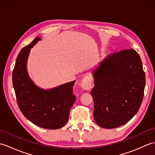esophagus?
Returning <instances> with one entry per match:
<instances>
[{"label":"esophagus","instance_id":"1","mask_svg":"<svg viewBox=\"0 0 155 155\" xmlns=\"http://www.w3.org/2000/svg\"><path fill=\"white\" fill-rule=\"evenodd\" d=\"M81 87L83 90L88 91L92 87V79L89 77H85L81 82Z\"/></svg>","mask_w":155,"mask_h":155}]
</instances>
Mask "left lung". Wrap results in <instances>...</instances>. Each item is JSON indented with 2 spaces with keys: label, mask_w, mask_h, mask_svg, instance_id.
Wrapping results in <instances>:
<instances>
[{
  "label": "left lung",
  "mask_w": 155,
  "mask_h": 155,
  "mask_svg": "<svg viewBox=\"0 0 155 155\" xmlns=\"http://www.w3.org/2000/svg\"><path fill=\"white\" fill-rule=\"evenodd\" d=\"M94 87V121L100 127L122 126L135 115L142 103L145 73L134 49L110 54L92 72Z\"/></svg>",
  "instance_id": "obj_1"
}]
</instances>
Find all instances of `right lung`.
<instances>
[{
  "label": "right lung",
  "mask_w": 155,
  "mask_h": 155,
  "mask_svg": "<svg viewBox=\"0 0 155 155\" xmlns=\"http://www.w3.org/2000/svg\"><path fill=\"white\" fill-rule=\"evenodd\" d=\"M41 39L35 38L19 52L12 72V84L23 115L37 126L54 130L67 123L76 100L72 91L76 81L45 90L31 79L27 67L28 58L31 49Z\"/></svg>",
  "instance_id": "right-lung-1"
}]
</instances>
